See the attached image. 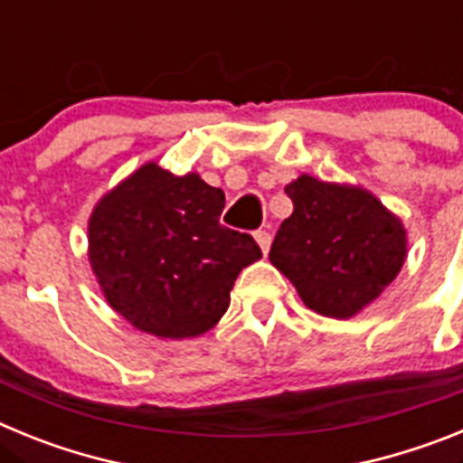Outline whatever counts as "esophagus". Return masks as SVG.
<instances>
[{"mask_svg":"<svg viewBox=\"0 0 463 463\" xmlns=\"http://www.w3.org/2000/svg\"><path fill=\"white\" fill-rule=\"evenodd\" d=\"M255 241H257V245L261 248V252L267 255L269 248H271V234H269V232H257Z\"/></svg>","mask_w":463,"mask_h":463,"instance_id":"34e87169","label":"esophagus"}]
</instances>
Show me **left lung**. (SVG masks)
I'll return each mask as SVG.
<instances>
[{
  "mask_svg": "<svg viewBox=\"0 0 463 463\" xmlns=\"http://www.w3.org/2000/svg\"><path fill=\"white\" fill-rule=\"evenodd\" d=\"M294 211L269 260L315 313L347 320L390 288L408 257V232L373 192L301 174L285 185Z\"/></svg>",
  "mask_w": 463,
  "mask_h": 463,
  "instance_id": "left-lung-1",
  "label": "left lung"
}]
</instances>
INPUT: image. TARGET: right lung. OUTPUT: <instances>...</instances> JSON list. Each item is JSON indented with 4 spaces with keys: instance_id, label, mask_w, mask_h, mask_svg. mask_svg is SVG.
Returning a JSON list of instances; mask_svg holds the SVG:
<instances>
[{
    "instance_id": "obj_1",
    "label": "right lung",
    "mask_w": 463,
    "mask_h": 463,
    "mask_svg": "<svg viewBox=\"0 0 463 463\" xmlns=\"http://www.w3.org/2000/svg\"><path fill=\"white\" fill-rule=\"evenodd\" d=\"M224 192L190 171L146 162L94 203L88 260L109 306L157 338H194L218 325L229 292L261 257L252 236L220 224Z\"/></svg>"
}]
</instances>
